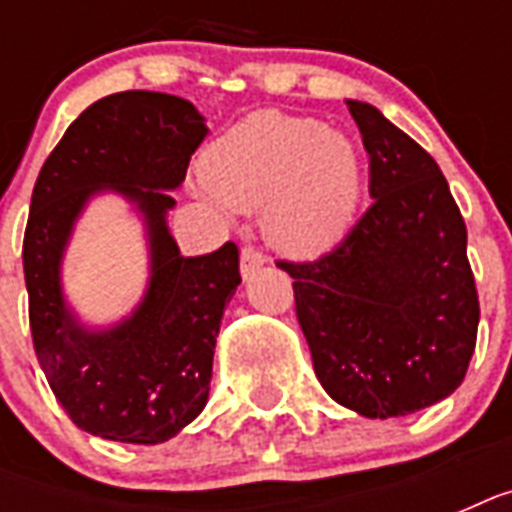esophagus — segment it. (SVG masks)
I'll list each match as a JSON object with an SVG mask.
<instances>
[{"label": "esophagus", "mask_w": 512, "mask_h": 512, "mask_svg": "<svg viewBox=\"0 0 512 512\" xmlns=\"http://www.w3.org/2000/svg\"><path fill=\"white\" fill-rule=\"evenodd\" d=\"M265 263H268V257H265L263 249L252 247V244L241 247V273H244V276H252V273Z\"/></svg>", "instance_id": "obj_1"}]
</instances>
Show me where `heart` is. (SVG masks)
Instances as JSON below:
<instances>
[{
	"label": "heart",
	"mask_w": 512,
	"mask_h": 512,
	"mask_svg": "<svg viewBox=\"0 0 512 512\" xmlns=\"http://www.w3.org/2000/svg\"><path fill=\"white\" fill-rule=\"evenodd\" d=\"M217 199L239 212L265 209V236L292 257L335 247L356 215L361 167L348 138L319 119L257 114L204 156Z\"/></svg>",
	"instance_id": "b5f03b06"
}]
</instances>
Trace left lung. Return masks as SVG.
Segmentation results:
<instances>
[{"label":"left lung","instance_id":"obj_1","mask_svg":"<svg viewBox=\"0 0 512 512\" xmlns=\"http://www.w3.org/2000/svg\"><path fill=\"white\" fill-rule=\"evenodd\" d=\"M372 204L295 279L321 388L364 417H404L460 388L478 335L468 228L436 159L369 103L348 100Z\"/></svg>","mask_w":512,"mask_h":512}]
</instances>
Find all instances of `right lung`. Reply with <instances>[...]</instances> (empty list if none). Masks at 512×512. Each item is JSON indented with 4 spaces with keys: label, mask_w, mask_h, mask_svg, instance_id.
I'll return each mask as SVG.
<instances>
[{
    "label": "right lung",
    "mask_w": 512,
    "mask_h": 512,
    "mask_svg": "<svg viewBox=\"0 0 512 512\" xmlns=\"http://www.w3.org/2000/svg\"><path fill=\"white\" fill-rule=\"evenodd\" d=\"M204 135L188 100L116 92L71 122L36 177L23 236L31 337L55 398L92 436L162 444L207 404L223 308L241 284L239 247L183 257L164 220ZM106 187L147 215L152 284L132 320L90 333L62 303L59 257L86 199Z\"/></svg>",
    "instance_id": "1"
}]
</instances>
